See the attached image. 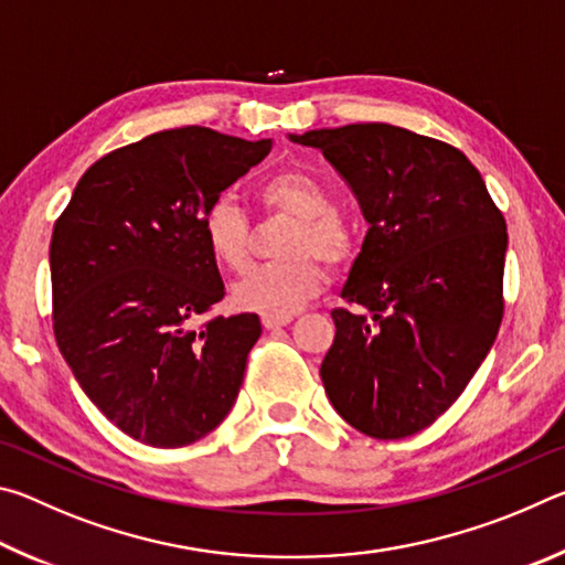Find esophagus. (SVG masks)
<instances>
[{
  "label": "esophagus",
  "mask_w": 565,
  "mask_h": 565,
  "mask_svg": "<svg viewBox=\"0 0 565 565\" xmlns=\"http://www.w3.org/2000/svg\"><path fill=\"white\" fill-rule=\"evenodd\" d=\"M262 323H264L266 331H274V329L286 327V323H291V317H279V319H276V317H264Z\"/></svg>",
  "instance_id": "34e87169"
}]
</instances>
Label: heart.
<instances>
[{
	"mask_svg": "<svg viewBox=\"0 0 565 565\" xmlns=\"http://www.w3.org/2000/svg\"><path fill=\"white\" fill-rule=\"evenodd\" d=\"M264 212L291 216L281 256L286 259L256 266L234 284L236 309L262 317H291L329 281L331 269H341L356 252V234L347 216L331 209V196L306 171H281L256 191ZM202 234L209 254L228 271H242L252 259V222L234 199L218 196L206 206Z\"/></svg>",
	"mask_w": 565,
	"mask_h": 565,
	"instance_id": "heart-1",
	"label": "heart"
}]
</instances>
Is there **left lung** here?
Here are the masks:
<instances>
[{"label": "left lung", "mask_w": 565, "mask_h": 565, "mask_svg": "<svg viewBox=\"0 0 565 565\" xmlns=\"http://www.w3.org/2000/svg\"><path fill=\"white\" fill-rule=\"evenodd\" d=\"M291 141L321 149L369 222L333 309L321 381L343 420L406 438L451 408L503 319L509 234L463 151L394 124H349Z\"/></svg>", "instance_id": "obj_1"}]
</instances>
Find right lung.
I'll return each instance as SVG.
<instances>
[{
  "label": "right lung",
  "mask_w": 565,
  "mask_h": 565,
  "mask_svg": "<svg viewBox=\"0 0 565 565\" xmlns=\"http://www.w3.org/2000/svg\"><path fill=\"white\" fill-rule=\"evenodd\" d=\"M269 151V139L206 127L157 131L94 161L56 218V347L134 441L189 446L234 406L262 323L256 313L209 317L226 291L202 218Z\"/></svg>",
  "instance_id": "right-lung-1"
}]
</instances>
